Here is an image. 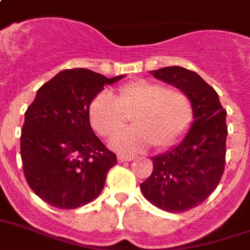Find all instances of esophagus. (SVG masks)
<instances>
[{
    "label": "esophagus",
    "instance_id": "obj_1",
    "mask_svg": "<svg viewBox=\"0 0 250 250\" xmlns=\"http://www.w3.org/2000/svg\"><path fill=\"white\" fill-rule=\"evenodd\" d=\"M133 159H134L133 155H127V154L117 155V161L119 162H130V161H133Z\"/></svg>",
    "mask_w": 250,
    "mask_h": 250
}]
</instances>
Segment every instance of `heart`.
Masks as SVG:
<instances>
[{"label":"heart","mask_w":250,"mask_h":250,"mask_svg":"<svg viewBox=\"0 0 250 250\" xmlns=\"http://www.w3.org/2000/svg\"><path fill=\"white\" fill-rule=\"evenodd\" d=\"M91 126L99 135L111 136L131 116L134 126L111 139L117 150L142 151L153 144L162 150L176 146L187 133L193 104L185 91L146 80L134 81L119 88L115 97L101 91L89 104Z\"/></svg>","instance_id":"obj_1"}]
</instances>
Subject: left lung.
<instances>
[{
	"label": "left lung",
	"instance_id": "1",
	"mask_svg": "<svg viewBox=\"0 0 250 250\" xmlns=\"http://www.w3.org/2000/svg\"><path fill=\"white\" fill-rule=\"evenodd\" d=\"M150 73L189 96L193 124L178 146L151 158L153 172L140 188L158 208L185 212L202 204L220 182L227 154V111L216 91L196 72L166 67Z\"/></svg>",
	"mask_w": 250,
	"mask_h": 250
}]
</instances>
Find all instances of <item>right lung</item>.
Masks as SVG:
<instances>
[{
    "label": "right lung",
    "instance_id": "add662e5",
    "mask_svg": "<svg viewBox=\"0 0 250 250\" xmlns=\"http://www.w3.org/2000/svg\"><path fill=\"white\" fill-rule=\"evenodd\" d=\"M106 78L84 68L59 72L44 83L25 112L21 129V161L30 188L50 206L81 208L104 189L107 172L116 164L89 124V104Z\"/></svg>",
    "mask_w": 250,
    "mask_h": 250
}]
</instances>
